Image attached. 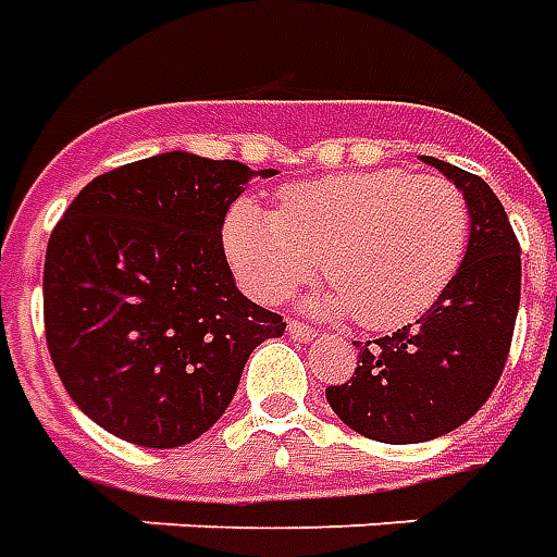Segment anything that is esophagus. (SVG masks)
I'll list each match as a JSON object with an SVG mask.
<instances>
[{
	"mask_svg": "<svg viewBox=\"0 0 557 557\" xmlns=\"http://www.w3.org/2000/svg\"><path fill=\"white\" fill-rule=\"evenodd\" d=\"M287 333L294 335V338H299V342H311V338L318 335L311 326H306V323L299 321H287Z\"/></svg>",
	"mask_w": 557,
	"mask_h": 557,
	"instance_id": "obj_1",
	"label": "esophagus"
}]
</instances>
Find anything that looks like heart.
Wrapping results in <instances>:
<instances>
[{"label":"heart","mask_w":557,"mask_h":557,"mask_svg":"<svg viewBox=\"0 0 557 557\" xmlns=\"http://www.w3.org/2000/svg\"><path fill=\"white\" fill-rule=\"evenodd\" d=\"M471 243V209L437 173L405 168L335 173L282 191L278 209L239 200L224 246L258 299H282L323 260L333 314L366 330H396L435 306Z\"/></svg>","instance_id":"obj_1"}]
</instances>
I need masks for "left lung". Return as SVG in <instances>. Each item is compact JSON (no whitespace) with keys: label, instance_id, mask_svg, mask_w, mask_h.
<instances>
[{"label":"left lung","instance_id":"left-lung-1","mask_svg":"<svg viewBox=\"0 0 557 557\" xmlns=\"http://www.w3.org/2000/svg\"><path fill=\"white\" fill-rule=\"evenodd\" d=\"M471 209V243L456 278L417 323L354 342L357 372L326 386L338 420L381 444H423L468 423L498 384L519 314L522 258L510 219L480 176L423 156Z\"/></svg>","mask_w":557,"mask_h":557}]
</instances>
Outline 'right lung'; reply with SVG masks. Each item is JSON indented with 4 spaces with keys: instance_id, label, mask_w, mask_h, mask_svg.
I'll list each match as a JSON object with an SVG mask.
<instances>
[{
    "instance_id": "add662e5",
    "label": "right lung",
    "mask_w": 557,
    "mask_h": 557,
    "mask_svg": "<svg viewBox=\"0 0 557 557\" xmlns=\"http://www.w3.org/2000/svg\"><path fill=\"white\" fill-rule=\"evenodd\" d=\"M239 161L161 152L71 200L45 258V333L89 420L137 447L191 444L227 411L246 360L285 333L239 294L222 246Z\"/></svg>"
}]
</instances>
